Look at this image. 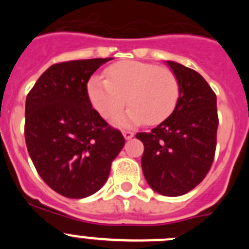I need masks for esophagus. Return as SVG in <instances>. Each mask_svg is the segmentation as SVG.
<instances>
[{
    "label": "esophagus",
    "mask_w": 249,
    "mask_h": 249,
    "mask_svg": "<svg viewBox=\"0 0 249 249\" xmlns=\"http://www.w3.org/2000/svg\"><path fill=\"white\" fill-rule=\"evenodd\" d=\"M122 135H123V137L126 138V140H131V138L135 136V133H133V132H131V131H123Z\"/></svg>",
    "instance_id": "esophagus-1"
}]
</instances>
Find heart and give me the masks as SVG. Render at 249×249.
<instances>
[{"label": "heart", "instance_id": "b5f03b06", "mask_svg": "<svg viewBox=\"0 0 249 249\" xmlns=\"http://www.w3.org/2000/svg\"><path fill=\"white\" fill-rule=\"evenodd\" d=\"M87 91L94 108L107 120L115 117L127 100V111L113 121L121 128L160 123L175 111L179 97L177 77L169 68L140 61L109 66L106 80L92 77Z\"/></svg>", "mask_w": 249, "mask_h": 249}]
</instances>
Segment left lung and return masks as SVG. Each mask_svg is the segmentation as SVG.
I'll return each mask as SVG.
<instances>
[{
  "instance_id": "obj_1",
  "label": "left lung",
  "mask_w": 249,
  "mask_h": 249,
  "mask_svg": "<svg viewBox=\"0 0 249 249\" xmlns=\"http://www.w3.org/2000/svg\"><path fill=\"white\" fill-rule=\"evenodd\" d=\"M179 85L175 111L151 132L136 137L143 143L142 171L152 190L177 197L198 186L212 166L217 141V97L192 68L166 61Z\"/></svg>"
}]
</instances>
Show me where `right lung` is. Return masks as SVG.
I'll list each match as a JSON object with an SVG mask.
<instances>
[{
    "label": "right lung",
    "mask_w": 249,
    "mask_h": 249,
    "mask_svg": "<svg viewBox=\"0 0 249 249\" xmlns=\"http://www.w3.org/2000/svg\"><path fill=\"white\" fill-rule=\"evenodd\" d=\"M112 58L51 66L26 98L25 138L37 172L67 198H86L102 188L124 138L92 108L87 82Z\"/></svg>",
    "instance_id": "add662e5"
}]
</instances>
